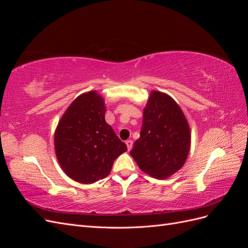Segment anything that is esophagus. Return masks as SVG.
<instances>
[{"instance_id": "obj_1", "label": "esophagus", "mask_w": 248, "mask_h": 248, "mask_svg": "<svg viewBox=\"0 0 248 248\" xmlns=\"http://www.w3.org/2000/svg\"><path fill=\"white\" fill-rule=\"evenodd\" d=\"M125 144H126V146H127V149L129 150H131V148H132V145H133V141L131 140H127L126 141H125Z\"/></svg>"}]
</instances>
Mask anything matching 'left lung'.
I'll return each instance as SVG.
<instances>
[{
    "mask_svg": "<svg viewBox=\"0 0 248 248\" xmlns=\"http://www.w3.org/2000/svg\"><path fill=\"white\" fill-rule=\"evenodd\" d=\"M190 142V127L181 108L170 95L153 90L144 108L140 139L130 151L139 168L155 179H167L184 166Z\"/></svg>",
    "mask_w": 248,
    "mask_h": 248,
    "instance_id": "1",
    "label": "left lung"
}]
</instances>
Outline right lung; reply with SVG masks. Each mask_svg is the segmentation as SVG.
Segmentation results:
<instances>
[{"mask_svg":"<svg viewBox=\"0 0 248 248\" xmlns=\"http://www.w3.org/2000/svg\"><path fill=\"white\" fill-rule=\"evenodd\" d=\"M106 103L97 91L82 93L65 110L55 131V151L65 174L81 184L109 175L118 156L127 151L106 122Z\"/></svg>","mask_w":248,"mask_h":248,"instance_id":"add662e5","label":"right lung"}]
</instances>
